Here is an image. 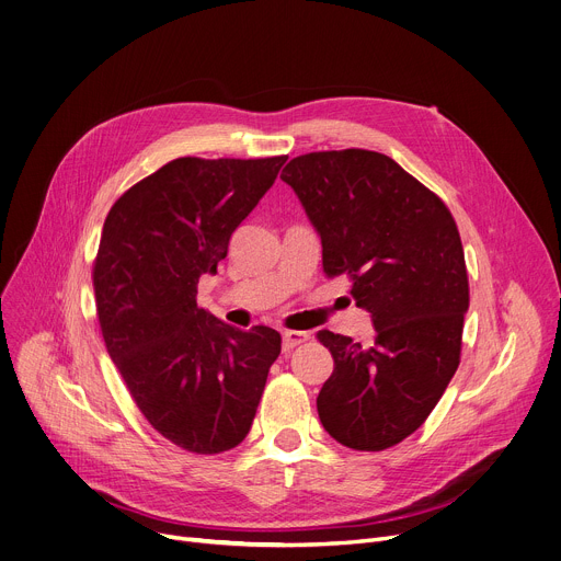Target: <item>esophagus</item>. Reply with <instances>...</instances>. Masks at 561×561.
I'll list each match as a JSON object with an SVG mask.
<instances>
[{"label": "esophagus", "instance_id": "34e87169", "mask_svg": "<svg viewBox=\"0 0 561 561\" xmlns=\"http://www.w3.org/2000/svg\"><path fill=\"white\" fill-rule=\"evenodd\" d=\"M309 339V333L307 331H284V335H282V347H284V352H290L293 347H297L300 343H305Z\"/></svg>", "mask_w": 561, "mask_h": 561}]
</instances>
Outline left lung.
<instances>
[{
	"instance_id": "obj_1",
	"label": "left lung",
	"mask_w": 561,
	"mask_h": 561,
	"mask_svg": "<svg viewBox=\"0 0 561 561\" xmlns=\"http://www.w3.org/2000/svg\"><path fill=\"white\" fill-rule=\"evenodd\" d=\"M282 180L320 234L324 273L352 277L377 329L369 345L318 331L333 356L320 422L350 449L383 451L426 422L460 363L469 279L456 220L392 158L363 148L300 156Z\"/></svg>"
}]
</instances>
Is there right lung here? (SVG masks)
Instances as JSON below:
<instances>
[{"mask_svg":"<svg viewBox=\"0 0 561 561\" xmlns=\"http://www.w3.org/2000/svg\"><path fill=\"white\" fill-rule=\"evenodd\" d=\"M286 160L178 158L130 186L103 222L92 277L107 354L141 415L192 454L245 439L282 352L275 329L230 327L196 295Z\"/></svg>","mask_w":561,"mask_h":561,"instance_id":"add662e5","label":"right lung"}]
</instances>
